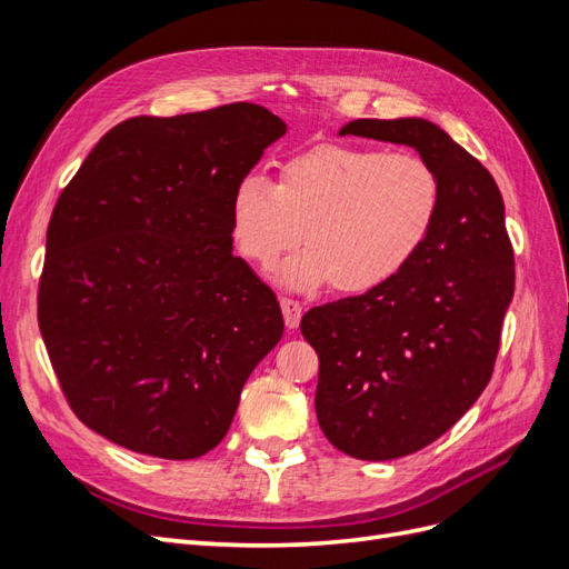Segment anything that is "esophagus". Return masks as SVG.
Segmentation results:
<instances>
[{"label":"esophagus","instance_id":"34e87169","mask_svg":"<svg viewBox=\"0 0 569 569\" xmlns=\"http://www.w3.org/2000/svg\"><path fill=\"white\" fill-rule=\"evenodd\" d=\"M280 308H282L284 325L289 327V330H295V327H299L301 313H303L301 303H299L297 299H291V297H282V299H280Z\"/></svg>","mask_w":569,"mask_h":569}]
</instances>
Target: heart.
I'll use <instances>...</instances> for the list:
<instances>
[{"label": "heart", "instance_id": "1", "mask_svg": "<svg viewBox=\"0 0 569 569\" xmlns=\"http://www.w3.org/2000/svg\"><path fill=\"white\" fill-rule=\"evenodd\" d=\"M441 178L420 153L318 144L282 161L278 182L251 173L230 201L234 244L247 261L282 270L289 287L332 282L341 295L380 289L416 261L441 213Z\"/></svg>", "mask_w": 569, "mask_h": 569}]
</instances>
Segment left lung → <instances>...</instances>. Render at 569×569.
<instances>
[{"label":"left lung","instance_id":"8db88e82","mask_svg":"<svg viewBox=\"0 0 569 569\" xmlns=\"http://www.w3.org/2000/svg\"><path fill=\"white\" fill-rule=\"evenodd\" d=\"M339 134L408 144L441 178L422 253L389 284L316 306L301 335L320 360L322 435L358 460L437 441L487 389L515 289L506 206L489 170L425 118H360Z\"/></svg>","mask_w":569,"mask_h":569}]
</instances>
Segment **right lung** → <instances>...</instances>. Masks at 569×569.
Masks as SVG:
<instances>
[{"instance_id":"obj_1","label":"right lung","mask_w":569,"mask_h":569,"mask_svg":"<svg viewBox=\"0 0 569 569\" xmlns=\"http://www.w3.org/2000/svg\"><path fill=\"white\" fill-rule=\"evenodd\" d=\"M287 132L237 101L111 128L47 228L38 322L68 406L123 449L168 460L228 435L280 341L274 291L232 256L237 182Z\"/></svg>"}]
</instances>
